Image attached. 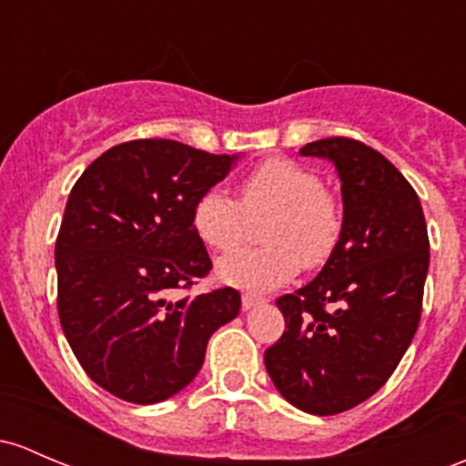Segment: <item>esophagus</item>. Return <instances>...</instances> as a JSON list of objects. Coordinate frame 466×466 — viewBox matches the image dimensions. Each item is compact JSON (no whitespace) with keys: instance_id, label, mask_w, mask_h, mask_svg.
<instances>
[{"instance_id":"esophagus-1","label":"esophagus","mask_w":466,"mask_h":466,"mask_svg":"<svg viewBox=\"0 0 466 466\" xmlns=\"http://www.w3.org/2000/svg\"><path fill=\"white\" fill-rule=\"evenodd\" d=\"M241 303H243V310H249V308H257V306H261V303H263V299H261V297H254V295H243Z\"/></svg>"}]
</instances>
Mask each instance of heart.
<instances>
[{
    "mask_svg": "<svg viewBox=\"0 0 466 466\" xmlns=\"http://www.w3.org/2000/svg\"><path fill=\"white\" fill-rule=\"evenodd\" d=\"M270 217L263 225L266 248L237 249L217 263L225 286L268 292L290 281L301 263H326L339 238L335 203L321 192V180L290 160H266L241 183V203L223 189L198 196L192 212L196 234L209 248L232 249L246 238L249 218Z\"/></svg>",
    "mask_w": 466,
    "mask_h": 466,
    "instance_id": "heart-1",
    "label": "heart"
}]
</instances>
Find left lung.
Here are the masks:
<instances>
[{"label":"left lung","instance_id":"obj_1","mask_svg":"<svg viewBox=\"0 0 466 466\" xmlns=\"http://www.w3.org/2000/svg\"><path fill=\"white\" fill-rule=\"evenodd\" d=\"M341 183L339 241L321 272L277 301L288 330L266 350L272 384L312 415L349 410L384 386L422 312L429 237L409 180L350 138L308 143Z\"/></svg>","mask_w":466,"mask_h":466}]
</instances>
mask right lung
I'll return each mask as SVG.
<instances>
[{"label": "right lung", "instance_id": "obj_1", "mask_svg": "<svg viewBox=\"0 0 466 466\" xmlns=\"http://www.w3.org/2000/svg\"><path fill=\"white\" fill-rule=\"evenodd\" d=\"M238 158L131 140L73 185L56 243L57 312L82 369L116 398L156 404L180 393L209 337L241 310L232 288L167 299L212 268L192 212Z\"/></svg>", "mask_w": 466, "mask_h": 466}]
</instances>
